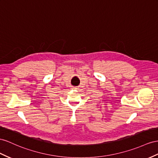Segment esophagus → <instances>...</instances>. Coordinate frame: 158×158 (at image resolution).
Instances as JSON below:
<instances>
[{
    "label": "esophagus",
    "mask_w": 158,
    "mask_h": 158,
    "mask_svg": "<svg viewBox=\"0 0 158 158\" xmlns=\"http://www.w3.org/2000/svg\"><path fill=\"white\" fill-rule=\"evenodd\" d=\"M73 89H78L77 87H73Z\"/></svg>",
    "instance_id": "esophagus-1"
}]
</instances>
